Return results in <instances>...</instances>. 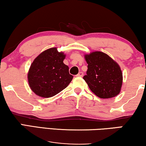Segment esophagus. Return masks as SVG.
Listing matches in <instances>:
<instances>
[{
	"label": "esophagus",
	"mask_w": 146,
	"mask_h": 146,
	"mask_svg": "<svg viewBox=\"0 0 146 146\" xmlns=\"http://www.w3.org/2000/svg\"><path fill=\"white\" fill-rule=\"evenodd\" d=\"M77 77H82L83 76V73H82V72H79V73L77 74Z\"/></svg>",
	"instance_id": "1"
}]
</instances>
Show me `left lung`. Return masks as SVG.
<instances>
[{
    "instance_id": "1",
    "label": "left lung",
    "mask_w": 146,
    "mask_h": 146,
    "mask_svg": "<svg viewBox=\"0 0 146 146\" xmlns=\"http://www.w3.org/2000/svg\"><path fill=\"white\" fill-rule=\"evenodd\" d=\"M85 58L88 69L83 79L91 91L101 98L118 95L122 85V73L118 63L101 52L87 54Z\"/></svg>"
}]
</instances>
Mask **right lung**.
Instances as JSON below:
<instances>
[{"instance_id": "1", "label": "right lung", "mask_w": 146, "mask_h": 146, "mask_svg": "<svg viewBox=\"0 0 146 146\" xmlns=\"http://www.w3.org/2000/svg\"><path fill=\"white\" fill-rule=\"evenodd\" d=\"M65 55L52 48L34 59L28 73V83L34 93L43 98L55 96L65 89L73 76L63 63Z\"/></svg>"}]
</instances>
